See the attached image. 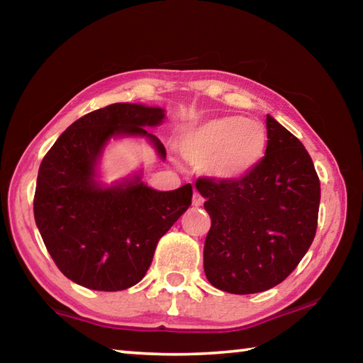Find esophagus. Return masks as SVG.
Returning <instances> with one entry per match:
<instances>
[{
  "instance_id": "34e87169",
  "label": "esophagus",
  "mask_w": 363,
  "mask_h": 363,
  "mask_svg": "<svg viewBox=\"0 0 363 363\" xmlns=\"http://www.w3.org/2000/svg\"><path fill=\"white\" fill-rule=\"evenodd\" d=\"M203 201H205L203 196H201L199 192H194V199H192V203H194V206L199 208V206L203 205Z\"/></svg>"
}]
</instances>
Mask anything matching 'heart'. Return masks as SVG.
Listing matches in <instances>:
<instances>
[{"mask_svg": "<svg viewBox=\"0 0 363 363\" xmlns=\"http://www.w3.org/2000/svg\"><path fill=\"white\" fill-rule=\"evenodd\" d=\"M177 150L194 164H203L218 181L232 182L250 174L267 149L262 123L238 115L211 116L184 126Z\"/></svg>", "mask_w": 363, "mask_h": 363, "instance_id": "b5f03b06", "label": "heart"}]
</instances>
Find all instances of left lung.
Here are the masks:
<instances>
[{"instance_id":"1","label":"left lung","mask_w":363,"mask_h":363,"mask_svg":"<svg viewBox=\"0 0 363 363\" xmlns=\"http://www.w3.org/2000/svg\"><path fill=\"white\" fill-rule=\"evenodd\" d=\"M267 149L242 179L199 177L211 218L208 281L232 294L261 293L290 275L315 237L320 181L298 138L267 115Z\"/></svg>"}]
</instances>
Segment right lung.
Returning <instances> with one entry per match:
<instances>
[{"mask_svg": "<svg viewBox=\"0 0 363 363\" xmlns=\"http://www.w3.org/2000/svg\"><path fill=\"white\" fill-rule=\"evenodd\" d=\"M163 118L160 107L112 104L72 123L43 158L35 223L56 266L75 284L97 291L136 285L160 238L192 203L190 184L160 192L139 174L110 187L96 181V164L112 138H147L167 158L164 145L145 130Z\"/></svg>", "mask_w": 363, "mask_h": 363, "instance_id": "1", "label": "right lung"}]
</instances>
